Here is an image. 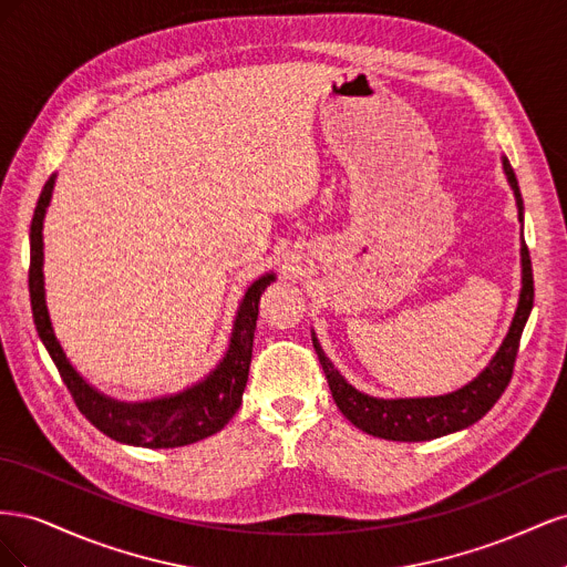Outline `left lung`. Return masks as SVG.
<instances>
[{"label": "left lung", "mask_w": 567, "mask_h": 567, "mask_svg": "<svg viewBox=\"0 0 567 567\" xmlns=\"http://www.w3.org/2000/svg\"><path fill=\"white\" fill-rule=\"evenodd\" d=\"M504 173L508 177V184L513 188V196H516L518 205V219L523 221V198L516 173L506 158ZM520 265H523V288H520V300L516 317L511 321V329L502 342V348L496 350L492 362L480 371L477 379H473L468 385H463L450 394H440V398H409V400H379L371 398V394L359 392L352 388L346 379H342L340 371L331 364V359L323 354L321 346L315 340V350L319 354L321 369L326 373V381H329L331 394L352 425L359 431H364L373 437L394 440V442H423L450 435L461 427H468L475 421L483 419L487 411L502 398V392L511 383L513 364H516L520 336L527 323V317L532 312V302H535V281H532V262H529V250L523 241L520 246Z\"/></svg>", "instance_id": "obj_1"}]
</instances>
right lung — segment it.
<instances>
[{"label": "right lung", "instance_id": "add662e5", "mask_svg": "<svg viewBox=\"0 0 567 567\" xmlns=\"http://www.w3.org/2000/svg\"><path fill=\"white\" fill-rule=\"evenodd\" d=\"M56 175H51L42 188L30 225V307L32 319L40 340L56 364L65 388L71 390L78 409L94 427L109 435L115 442L134 444V447L148 450H169L184 447V444L198 442L221 431L236 414L244 400V390L248 383V369L252 357V336L257 310H260V296L265 288L277 279L274 274H265L246 290V296L238 305L236 321L231 329L229 350L221 357V362L205 375L196 385L186 388L167 398L146 400V402H117L109 394L92 388L82 375L68 362L61 342L51 329V319L44 300V244H42V225L47 215V205L54 192Z\"/></svg>", "mask_w": 567, "mask_h": 567}]
</instances>
